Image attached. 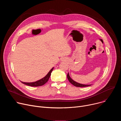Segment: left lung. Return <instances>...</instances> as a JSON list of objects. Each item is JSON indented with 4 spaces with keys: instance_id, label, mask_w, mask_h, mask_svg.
<instances>
[{
    "instance_id": "obj_1",
    "label": "left lung",
    "mask_w": 121,
    "mask_h": 121,
    "mask_svg": "<svg viewBox=\"0 0 121 121\" xmlns=\"http://www.w3.org/2000/svg\"><path fill=\"white\" fill-rule=\"evenodd\" d=\"M67 79H68L69 81L74 86H76V87H88V86H90L91 85V84H90V85L82 84H80V83H78V82L75 81L70 78L69 74V73H68V74L67 75Z\"/></svg>"
}]
</instances>
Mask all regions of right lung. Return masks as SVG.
<instances>
[{
	"mask_svg": "<svg viewBox=\"0 0 121 121\" xmlns=\"http://www.w3.org/2000/svg\"><path fill=\"white\" fill-rule=\"evenodd\" d=\"M54 69V67H53L49 71V72L48 73V74L43 78H41V79L36 81L35 82H24L21 81L23 84H25L26 85L31 86V87H38V86H41L45 84L49 80L50 77L51 76V74L53 70Z\"/></svg>",
	"mask_w": 121,
	"mask_h": 121,
	"instance_id": "right-lung-1",
	"label": "right lung"
}]
</instances>
